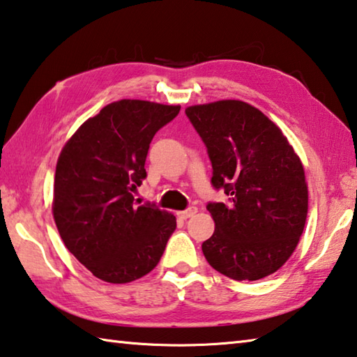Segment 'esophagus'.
I'll use <instances>...</instances> for the list:
<instances>
[{
  "mask_svg": "<svg viewBox=\"0 0 357 357\" xmlns=\"http://www.w3.org/2000/svg\"><path fill=\"white\" fill-rule=\"evenodd\" d=\"M196 213H197V207H188V208L183 210V211H178V216L183 218V220H188V218L195 216Z\"/></svg>",
  "mask_w": 357,
  "mask_h": 357,
  "instance_id": "1",
  "label": "esophagus"
}]
</instances>
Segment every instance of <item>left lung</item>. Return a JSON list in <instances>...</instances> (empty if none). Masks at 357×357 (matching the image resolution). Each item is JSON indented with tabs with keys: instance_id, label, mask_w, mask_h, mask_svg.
I'll list each match as a JSON object with an SVG mask.
<instances>
[{
	"instance_id": "1",
	"label": "left lung",
	"mask_w": 357,
	"mask_h": 357,
	"mask_svg": "<svg viewBox=\"0 0 357 357\" xmlns=\"http://www.w3.org/2000/svg\"><path fill=\"white\" fill-rule=\"evenodd\" d=\"M207 147L211 185L227 202H210L215 234L202 243L208 264L235 280L276 273L295 251L307 218L303 162L264 112L240 100L185 109Z\"/></svg>"
}]
</instances>
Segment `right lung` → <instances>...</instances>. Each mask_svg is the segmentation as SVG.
Wrapping results in <instances>:
<instances>
[{
  "label": "right lung",
  "mask_w": 357,
  "mask_h": 357,
  "mask_svg": "<svg viewBox=\"0 0 357 357\" xmlns=\"http://www.w3.org/2000/svg\"><path fill=\"white\" fill-rule=\"evenodd\" d=\"M180 106L119 100L81 125L62 149L54 174L56 227L79 264L111 284H127L158 265L177 227L155 204L133 192L147 177L146 158L156 131Z\"/></svg>",
  "instance_id": "add662e5"
}]
</instances>
